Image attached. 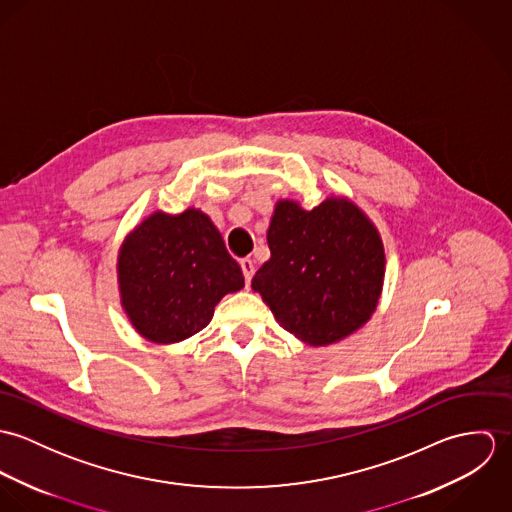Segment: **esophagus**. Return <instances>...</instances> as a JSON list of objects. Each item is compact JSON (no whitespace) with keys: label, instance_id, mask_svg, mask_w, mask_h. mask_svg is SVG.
<instances>
[{"label":"esophagus","instance_id":"obj_1","mask_svg":"<svg viewBox=\"0 0 512 512\" xmlns=\"http://www.w3.org/2000/svg\"><path fill=\"white\" fill-rule=\"evenodd\" d=\"M240 268H242V274H244L246 286H250L252 276H254V262H252L250 258H242V260H240Z\"/></svg>","mask_w":512,"mask_h":512}]
</instances>
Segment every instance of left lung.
<instances>
[{
	"instance_id": "obj_1",
	"label": "left lung",
	"mask_w": 512,
	"mask_h": 512,
	"mask_svg": "<svg viewBox=\"0 0 512 512\" xmlns=\"http://www.w3.org/2000/svg\"><path fill=\"white\" fill-rule=\"evenodd\" d=\"M270 260L252 278L295 339L327 347L359 331L378 307L386 256L374 222L349 197L303 209L280 199L268 226Z\"/></svg>"
}]
</instances>
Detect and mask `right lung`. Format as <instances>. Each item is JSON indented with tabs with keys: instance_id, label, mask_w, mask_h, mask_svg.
Listing matches in <instances>:
<instances>
[{
	"instance_id": "right-lung-1",
	"label": "right lung",
	"mask_w": 512,
	"mask_h": 512,
	"mask_svg": "<svg viewBox=\"0 0 512 512\" xmlns=\"http://www.w3.org/2000/svg\"><path fill=\"white\" fill-rule=\"evenodd\" d=\"M116 272L128 321L155 345L193 337L226 293L244 288L219 228L195 207L179 215L153 211L138 222L120 246Z\"/></svg>"
}]
</instances>
